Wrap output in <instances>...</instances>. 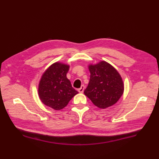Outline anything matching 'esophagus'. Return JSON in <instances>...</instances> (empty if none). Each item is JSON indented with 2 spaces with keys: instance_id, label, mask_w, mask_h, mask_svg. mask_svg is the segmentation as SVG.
<instances>
[{
  "instance_id": "1",
  "label": "esophagus",
  "mask_w": 159,
  "mask_h": 159,
  "mask_svg": "<svg viewBox=\"0 0 159 159\" xmlns=\"http://www.w3.org/2000/svg\"><path fill=\"white\" fill-rule=\"evenodd\" d=\"M84 89H85V86L82 85L81 87H80V88L78 89V91H79V92H80V93H83Z\"/></svg>"
}]
</instances>
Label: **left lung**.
Listing matches in <instances>:
<instances>
[{"label":"left lung","mask_w":159,"mask_h":159,"mask_svg":"<svg viewBox=\"0 0 159 159\" xmlns=\"http://www.w3.org/2000/svg\"><path fill=\"white\" fill-rule=\"evenodd\" d=\"M90 79L84 93L94 105L106 109L116 104L124 92L121 77L114 67L106 61L89 65Z\"/></svg>","instance_id":"obj_1"}]
</instances>
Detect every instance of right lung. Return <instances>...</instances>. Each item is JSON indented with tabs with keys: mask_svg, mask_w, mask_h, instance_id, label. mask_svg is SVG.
I'll return each instance as SVG.
<instances>
[{
	"mask_svg": "<svg viewBox=\"0 0 159 159\" xmlns=\"http://www.w3.org/2000/svg\"><path fill=\"white\" fill-rule=\"evenodd\" d=\"M70 66L57 62L47 69L40 80L38 94L45 105L55 110H61L67 105L70 100L77 94L66 74Z\"/></svg>",
	"mask_w": 159,
	"mask_h": 159,
	"instance_id": "right-lung-1",
	"label": "right lung"
}]
</instances>
